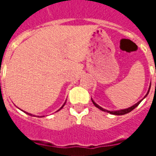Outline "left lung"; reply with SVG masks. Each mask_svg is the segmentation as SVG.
<instances>
[{
  "instance_id": "8db88e82",
  "label": "left lung",
  "mask_w": 156,
  "mask_h": 156,
  "mask_svg": "<svg viewBox=\"0 0 156 156\" xmlns=\"http://www.w3.org/2000/svg\"><path fill=\"white\" fill-rule=\"evenodd\" d=\"M150 89H151V86H150V88H149V90H148L147 92V94H145V96L144 97V98L146 97L148 95V94H149V92H150ZM143 98V99H144ZM92 99V98H91ZM143 99H141V100H140V101L138 102V103H136L135 105H132L131 107H129V108H124V109H119V110H115V111H109V110H107V109H105V108H103L102 107H100L99 105H97L96 103H95L93 99H92V102H93V104L94 105L95 107H97L98 108H99L100 110H102V111H104V112H107V113H109V114H111V115H126V114H128V113H129V112H131L133 109H134V108H136L137 107L138 105H140L141 103V101L143 100Z\"/></svg>"
}]
</instances>
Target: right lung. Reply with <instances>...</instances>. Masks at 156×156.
<instances>
[{"label": "right lung", "mask_w": 156, "mask_h": 156, "mask_svg": "<svg viewBox=\"0 0 156 156\" xmlns=\"http://www.w3.org/2000/svg\"><path fill=\"white\" fill-rule=\"evenodd\" d=\"M65 104H66V102H65L64 104H63V105H62V106L61 108H59V109H58V111H59V110H60V109H62V108H63V106H64V105H65ZM24 112H25V111H24ZM25 113H26V114H27V115H31V116H35V115H32V114H29V113H27V112H25ZM38 117H39V116H38ZM41 117H43V116H41Z\"/></svg>", "instance_id": "add662e5"}]
</instances>
